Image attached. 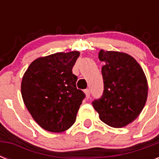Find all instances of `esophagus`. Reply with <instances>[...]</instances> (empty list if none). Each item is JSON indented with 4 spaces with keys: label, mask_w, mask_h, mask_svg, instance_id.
<instances>
[{
    "label": "esophagus",
    "mask_w": 159,
    "mask_h": 159,
    "mask_svg": "<svg viewBox=\"0 0 159 159\" xmlns=\"http://www.w3.org/2000/svg\"><path fill=\"white\" fill-rule=\"evenodd\" d=\"M84 92H85V94H86V97H87V98H89L90 97V90L89 89L84 90Z\"/></svg>",
    "instance_id": "obj_1"
}]
</instances>
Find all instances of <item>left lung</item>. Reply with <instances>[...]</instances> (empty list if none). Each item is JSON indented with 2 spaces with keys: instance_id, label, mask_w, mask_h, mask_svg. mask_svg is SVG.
Here are the masks:
<instances>
[{
  "instance_id": "8db88e82",
  "label": "left lung",
  "mask_w": 159,
  "mask_h": 159,
  "mask_svg": "<svg viewBox=\"0 0 159 159\" xmlns=\"http://www.w3.org/2000/svg\"><path fill=\"white\" fill-rule=\"evenodd\" d=\"M104 92L92 106L102 121L122 128L135 120L144 107L148 82L142 67L130 55L116 51L99 52Z\"/></svg>"
}]
</instances>
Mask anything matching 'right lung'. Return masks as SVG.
<instances>
[{
  "mask_svg": "<svg viewBox=\"0 0 159 159\" xmlns=\"http://www.w3.org/2000/svg\"><path fill=\"white\" fill-rule=\"evenodd\" d=\"M80 53H57L31 62L21 82V95L26 108L43 129L60 133L75 123L85 98L76 87L72 73Z\"/></svg>",
  "mask_w": 159,
  "mask_h": 159,
  "instance_id": "add662e5",
  "label": "right lung"
}]
</instances>
